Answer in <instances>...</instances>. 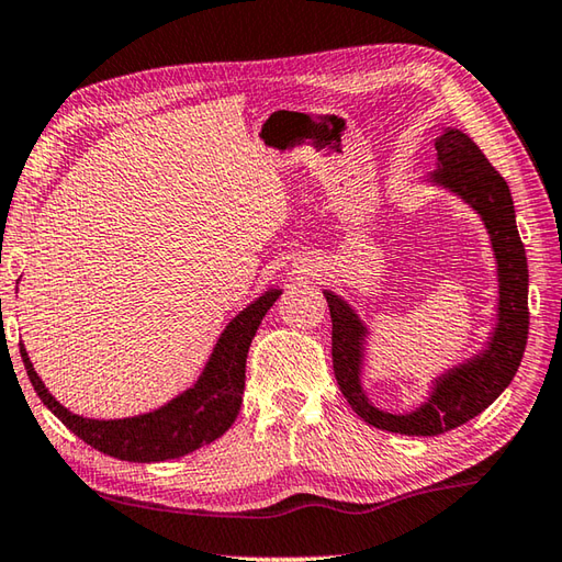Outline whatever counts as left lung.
<instances>
[{"instance_id":"left-lung-1","label":"left lung","mask_w":562,"mask_h":562,"mask_svg":"<svg viewBox=\"0 0 562 562\" xmlns=\"http://www.w3.org/2000/svg\"><path fill=\"white\" fill-rule=\"evenodd\" d=\"M436 149L440 168L432 173V181L468 200L482 215L492 237L499 267V323L490 347L468 364L442 374L418 411L408 416L384 413L369 404L359 386L364 325L345 301L325 291L333 317V369L347 404L369 426L416 438L460 428L492 406L516 376L528 340V263L516 229L512 190L468 134L448 130L436 139Z\"/></svg>"}]
</instances>
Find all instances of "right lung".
<instances>
[{"instance_id": "1", "label": "right lung", "mask_w": 562, "mask_h": 562, "mask_svg": "<svg viewBox=\"0 0 562 562\" xmlns=\"http://www.w3.org/2000/svg\"><path fill=\"white\" fill-rule=\"evenodd\" d=\"M279 295L281 291H267L259 301L247 305L225 327L198 384L173 398L171 404L154 413H144V416L122 420H92L76 416L48 394L44 381L34 372L24 345H19L21 359H24L26 374L38 398L53 411V416L60 418L63 426L76 432L90 448L126 462H164L183 458V454L217 440L235 423L241 394H245L249 345L263 315L277 303Z\"/></svg>"}]
</instances>
